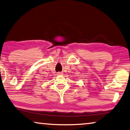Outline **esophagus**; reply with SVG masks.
<instances>
[{"label":"esophagus","mask_w":130,"mask_h":130,"mask_svg":"<svg viewBox=\"0 0 130 130\" xmlns=\"http://www.w3.org/2000/svg\"><path fill=\"white\" fill-rule=\"evenodd\" d=\"M57 75H63V73H62V72H58V73H57Z\"/></svg>","instance_id":"34e87169"}]
</instances>
